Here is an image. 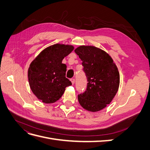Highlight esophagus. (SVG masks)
Returning <instances> with one entry per match:
<instances>
[{"mask_svg":"<svg viewBox=\"0 0 150 150\" xmlns=\"http://www.w3.org/2000/svg\"><path fill=\"white\" fill-rule=\"evenodd\" d=\"M70 80H71V81L72 84H74V83H75V79H74V78H71Z\"/></svg>","mask_w":150,"mask_h":150,"instance_id":"1","label":"esophagus"}]
</instances>
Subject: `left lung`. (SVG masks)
Segmentation results:
<instances>
[{"instance_id":"1","label":"left lung","mask_w":150,"mask_h":150,"mask_svg":"<svg viewBox=\"0 0 150 150\" xmlns=\"http://www.w3.org/2000/svg\"><path fill=\"white\" fill-rule=\"evenodd\" d=\"M74 52L83 61L88 82L86 91L78 95L79 103L89 111H100L112 101L118 90L117 67L106 52L96 47L81 46Z\"/></svg>"}]
</instances>
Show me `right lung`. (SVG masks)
<instances>
[{
  "instance_id": "1",
  "label": "right lung",
  "mask_w": 150,
  "mask_h": 150,
  "mask_svg": "<svg viewBox=\"0 0 150 150\" xmlns=\"http://www.w3.org/2000/svg\"><path fill=\"white\" fill-rule=\"evenodd\" d=\"M73 49L72 45L54 44L44 49L30 63L28 69L30 88L42 102L55 103L66 88L72 84L66 78L67 66L62 61Z\"/></svg>"
}]
</instances>
